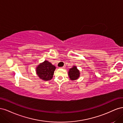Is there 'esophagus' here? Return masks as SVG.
<instances>
[{
    "mask_svg": "<svg viewBox=\"0 0 123 123\" xmlns=\"http://www.w3.org/2000/svg\"><path fill=\"white\" fill-rule=\"evenodd\" d=\"M65 68V66L62 67H61V68Z\"/></svg>",
    "mask_w": 123,
    "mask_h": 123,
    "instance_id": "esophagus-1",
    "label": "esophagus"
}]
</instances>
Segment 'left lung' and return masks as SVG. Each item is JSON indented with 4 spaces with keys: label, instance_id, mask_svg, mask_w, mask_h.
Wrapping results in <instances>:
<instances>
[{
    "label": "left lung",
    "instance_id": "left-lung-1",
    "mask_svg": "<svg viewBox=\"0 0 123 123\" xmlns=\"http://www.w3.org/2000/svg\"><path fill=\"white\" fill-rule=\"evenodd\" d=\"M68 75L71 80H74L78 79L80 76V72L77 69L76 66H73L72 68L69 69Z\"/></svg>",
    "mask_w": 123,
    "mask_h": 123
}]
</instances>
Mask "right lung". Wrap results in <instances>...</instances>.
I'll use <instances>...</instances> for the list:
<instances>
[{
    "label": "right lung",
    "mask_w": 123,
    "mask_h": 123,
    "mask_svg": "<svg viewBox=\"0 0 123 123\" xmlns=\"http://www.w3.org/2000/svg\"><path fill=\"white\" fill-rule=\"evenodd\" d=\"M55 67L47 61H44L37 66L36 68V74L39 79L48 81L52 79Z\"/></svg>",
    "instance_id": "right-lung-1"
}]
</instances>
